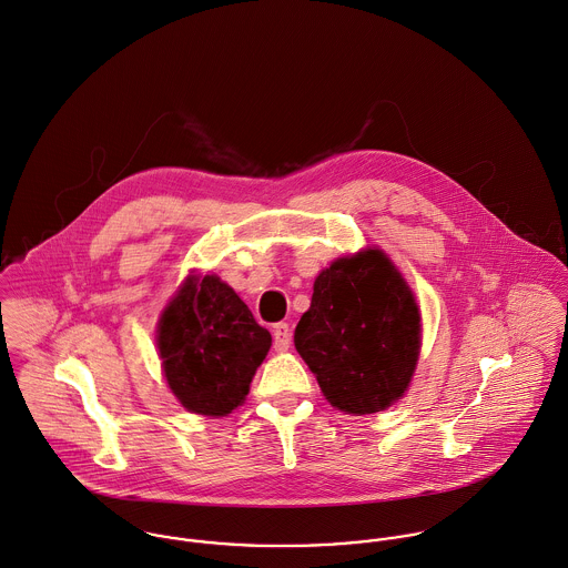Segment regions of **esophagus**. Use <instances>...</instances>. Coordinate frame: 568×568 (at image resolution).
I'll list each match as a JSON object with an SVG mask.
<instances>
[{"label": "esophagus", "instance_id": "34e87169", "mask_svg": "<svg viewBox=\"0 0 568 568\" xmlns=\"http://www.w3.org/2000/svg\"><path fill=\"white\" fill-rule=\"evenodd\" d=\"M292 344V334H290V325L287 323H278L274 325V348L276 351H287Z\"/></svg>", "mask_w": 568, "mask_h": 568}]
</instances>
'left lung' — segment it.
<instances>
[{
    "mask_svg": "<svg viewBox=\"0 0 568 568\" xmlns=\"http://www.w3.org/2000/svg\"><path fill=\"white\" fill-rule=\"evenodd\" d=\"M294 344L342 413L373 415L408 388L422 348V314L379 247L336 258L314 281Z\"/></svg>",
    "mask_w": 568,
    "mask_h": 568,
    "instance_id": "1",
    "label": "left lung"
}]
</instances>
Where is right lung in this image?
Instances as JSON below:
<instances>
[{
	"label": "right lung",
	"instance_id": "right-lung-1",
	"mask_svg": "<svg viewBox=\"0 0 568 568\" xmlns=\"http://www.w3.org/2000/svg\"><path fill=\"white\" fill-rule=\"evenodd\" d=\"M270 346V332L215 274H191L158 323L166 384L195 415L226 417L241 406Z\"/></svg>",
	"mask_w": 568,
	"mask_h": 568
}]
</instances>
